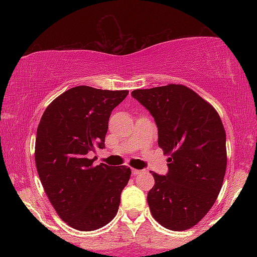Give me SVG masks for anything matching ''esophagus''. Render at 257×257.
Returning a JSON list of instances; mask_svg holds the SVG:
<instances>
[{"mask_svg": "<svg viewBox=\"0 0 257 257\" xmlns=\"http://www.w3.org/2000/svg\"><path fill=\"white\" fill-rule=\"evenodd\" d=\"M141 173V170H138V169H132V174L134 176H137V175H139V174Z\"/></svg>", "mask_w": 257, "mask_h": 257, "instance_id": "obj_1", "label": "esophagus"}]
</instances>
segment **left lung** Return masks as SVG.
Wrapping results in <instances>:
<instances>
[{
	"label": "left lung",
	"instance_id": "left-lung-1",
	"mask_svg": "<svg viewBox=\"0 0 257 257\" xmlns=\"http://www.w3.org/2000/svg\"><path fill=\"white\" fill-rule=\"evenodd\" d=\"M158 128L168 158L167 175L152 173L147 203L155 220L172 231L199 222L214 205L227 167L226 132L216 110L182 84L135 89Z\"/></svg>",
	"mask_w": 257,
	"mask_h": 257
}]
</instances>
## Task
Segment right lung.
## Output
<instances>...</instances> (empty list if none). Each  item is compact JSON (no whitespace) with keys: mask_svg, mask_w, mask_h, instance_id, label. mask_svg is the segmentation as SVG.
Masks as SVG:
<instances>
[{"mask_svg":"<svg viewBox=\"0 0 257 257\" xmlns=\"http://www.w3.org/2000/svg\"><path fill=\"white\" fill-rule=\"evenodd\" d=\"M128 90L71 88L54 99L37 128L35 162L49 202L78 231H95L116 216L131 168L94 166L88 153L104 149L111 112Z\"/></svg>","mask_w":257,"mask_h":257,"instance_id":"1","label":"right lung"}]
</instances>
